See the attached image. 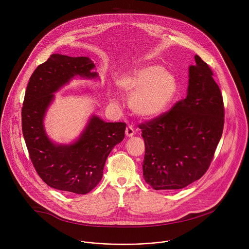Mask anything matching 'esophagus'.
Masks as SVG:
<instances>
[{
  "label": "esophagus",
  "mask_w": 249,
  "mask_h": 249,
  "mask_svg": "<svg viewBox=\"0 0 249 249\" xmlns=\"http://www.w3.org/2000/svg\"><path fill=\"white\" fill-rule=\"evenodd\" d=\"M125 135L127 137H132L134 135V129L131 125H128L126 128H125Z\"/></svg>",
  "instance_id": "1"
}]
</instances>
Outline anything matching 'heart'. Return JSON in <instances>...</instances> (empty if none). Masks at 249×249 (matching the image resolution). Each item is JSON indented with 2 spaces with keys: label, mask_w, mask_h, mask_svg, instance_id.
Listing matches in <instances>:
<instances>
[{
  "label": "heart",
  "mask_w": 249,
  "mask_h": 249,
  "mask_svg": "<svg viewBox=\"0 0 249 249\" xmlns=\"http://www.w3.org/2000/svg\"><path fill=\"white\" fill-rule=\"evenodd\" d=\"M119 91L128 98V107L138 117L151 119L162 114L178 91L176 76L159 65H143L131 69L116 81ZM116 101L114 94H109Z\"/></svg>",
  "instance_id": "heart-1"
}]
</instances>
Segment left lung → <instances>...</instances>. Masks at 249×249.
I'll use <instances>...</instances> for the list:
<instances>
[{"mask_svg": "<svg viewBox=\"0 0 249 249\" xmlns=\"http://www.w3.org/2000/svg\"><path fill=\"white\" fill-rule=\"evenodd\" d=\"M189 67L187 97L142 124V177L154 190H178L207 172L224 124L223 100L213 71L198 55Z\"/></svg>", "mask_w": 249, "mask_h": 249, "instance_id": "left-lung-1", "label": "left lung"}]
</instances>
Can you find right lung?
Returning a JSON list of instances; mask_svg holds the SVG:
<instances>
[{"mask_svg": "<svg viewBox=\"0 0 249 249\" xmlns=\"http://www.w3.org/2000/svg\"><path fill=\"white\" fill-rule=\"evenodd\" d=\"M93 61L86 56L52 54L32 74L22 107V129L38 176L50 187L85 195L102 180L107 157L124 138V123H107L92 115L71 143L53 142L46 133L44 118L54 93L74 77L97 78Z\"/></svg>", "mask_w": 249, "mask_h": 249, "instance_id": "right-lung-1", "label": "right lung"}]
</instances>
